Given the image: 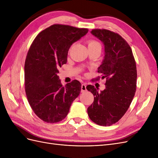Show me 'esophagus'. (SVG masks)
<instances>
[{"mask_svg": "<svg viewBox=\"0 0 158 158\" xmlns=\"http://www.w3.org/2000/svg\"><path fill=\"white\" fill-rule=\"evenodd\" d=\"M86 85H85V84H82V86H81V92H84L86 91Z\"/></svg>", "mask_w": 158, "mask_h": 158, "instance_id": "1", "label": "esophagus"}]
</instances>
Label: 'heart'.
<instances>
[{
    "instance_id": "b5f03b06",
    "label": "heart",
    "mask_w": 158,
    "mask_h": 158,
    "mask_svg": "<svg viewBox=\"0 0 158 158\" xmlns=\"http://www.w3.org/2000/svg\"><path fill=\"white\" fill-rule=\"evenodd\" d=\"M88 49H94L97 47H101V45L99 43L95 40H89L88 41Z\"/></svg>"
}]
</instances>
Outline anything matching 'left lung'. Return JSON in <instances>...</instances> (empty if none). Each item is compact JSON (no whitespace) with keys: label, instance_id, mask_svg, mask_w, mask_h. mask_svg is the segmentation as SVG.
<instances>
[{"label":"left lung","instance_id":"8db88e82","mask_svg":"<svg viewBox=\"0 0 158 158\" xmlns=\"http://www.w3.org/2000/svg\"><path fill=\"white\" fill-rule=\"evenodd\" d=\"M91 33L104 44V59L98 73L102 74L103 79L106 78V88L98 92L94 85H87L94 96L88 114L97 125L111 126L125 114L135 96L136 62L130 45L118 33L105 29H94Z\"/></svg>","mask_w":158,"mask_h":158}]
</instances>
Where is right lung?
Instances as JSON below:
<instances>
[{
  "instance_id": "obj_1",
  "label": "right lung",
  "mask_w": 158,
  "mask_h": 158,
  "mask_svg": "<svg viewBox=\"0 0 158 158\" xmlns=\"http://www.w3.org/2000/svg\"><path fill=\"white\" fill-rule=\"evenodd\" d=\"M88 32L87 28L53 24L37 35L28 50L24 65L26 94L33 112L44 122L63 120L80 94L79 81L74 80L64 87L57 74L67 62L70 46Z\"/></svg>"
}]
</instances>
